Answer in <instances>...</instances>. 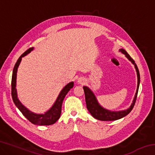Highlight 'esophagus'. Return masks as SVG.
<instances>
[{"label": "esophagus", "instance_id": "1", "mask_svg": "<svg viewBox=\"0 0 155 155\" xmlns=\"http://www.w3.org/2000/svg\"><path fill=\"white\" fill-rule=\"evenodd\" d=\"M78 83L81 84H83L84 83H85V81H84L83 79H78Z\"/></svg>", "mask_w": 155, "mask_h": 155}]
</instances>
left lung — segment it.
Here are the masks:
<instances>
[{"label":"left lung","mask_w":155,"mask_h":155,"mask_svg":"<svg viewBox=\"0 0 155 155\" xmlns=\"http://www.w3.org/2000/svg\"><path fill=\"white\" fill-rule=\"evenodd\" d=\"M120 51H121L122 53L125 54L127 58L135 65L136 71H137V79H138L137 91H136L134 100H133V103L130 105V108H128L127 110H125V111L115 112V111H110L109 110L104 109L101 106H100V104L98 103V102L96 101V98L95 96H94V94L91 92V91L87 87L84 86L83 90H84V92H85L86 105H87V108L88 109V111H90L91 115H92L94 118L99 120H102V121H114V120H119L120 118H122V117L126 116V115H127L131 111V110L133 109V107H134L135 101L136 100H137L139 86H140V72H139L138 68L135 63V61L131 58V57L127 53V52L124 49H120Z\"/></svg>","instance_id":"obj_1"}]
</instances>
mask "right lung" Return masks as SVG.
Returning <instances> with one entry per match:
<instances>
[{
	"instance_id": "obj_1",
	"label": "right lung",
	"mask_w": 155,
	"mask_h": 155,
	"mask_svg": "<svg viewBox=\"0 0 155 155\" xmlns=\"http://www.w3.org/2000/svg\"><path fill=\"white\" fill-rule=\"evenodd\" d=\"M33 48H29L27 51H26L22 55H21L19 59H18L17 62L15 63V66L13 70L12 74V96L13 101L15 104L18 109L22 112L23 115L27 118L28 121L31 122L33 124L39 125V126H48L53 124L55 123L60 117V115L61 113V106L63 101L66 96L67 93L70 90V89L73 87L74 86V83L71 82L68 83L65 87L63 89L57 98V101L54 103V105L52 106V108L49 111L45 113L44 114H33L29 110H28L26 107L22 105V103H20L19 100L18 99L17 97V92L16 89H15V85H16V75H17V70L19 66L20 63L22 60L23 57L30 52L31 51H33Z\"/></svg>"
}]
</instances>
